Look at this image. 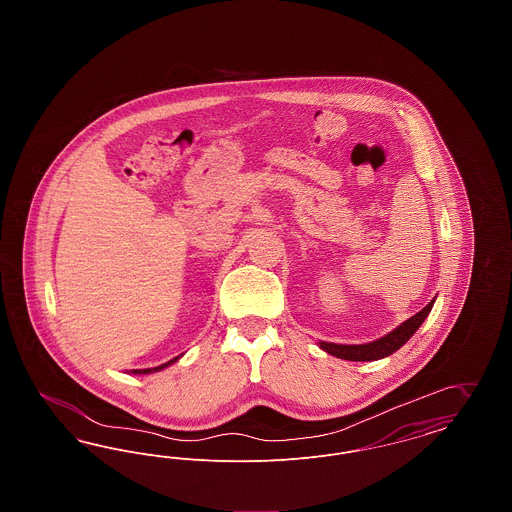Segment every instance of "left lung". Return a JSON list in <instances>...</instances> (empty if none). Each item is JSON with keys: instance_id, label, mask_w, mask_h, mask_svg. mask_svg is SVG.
Instances as JSON below:
<instances>
[{"instance_id": "obj_1", "label": "left lung", "mask_w": 512, "mask_h": 512, "mask_svg": "<svg viewBox=\"0 0 512 512\" xmlns=\"http://www.w3.org/2000/svg\"><path fill=\"white\" fill-rule=\"evenodd\" d=\"M434 307V299L414 317L405 320L401 326H397L393 332L388 336L380 338V340L372 341V343H365V345H338V343H328V341H320V347L338 357V359H345V361H378L384 359L391 353H395L399 347H403L407 341L411 340L414 332L420 328V324L424 322V318L430 315Z\"/></svg>"}]
</instances>
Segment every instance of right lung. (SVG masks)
<instances>
[{
  "label": "right lung",
  "instance_id": "obj_1",
  "mask_svg": "<svg viewBox=\"0 0 512 512\" xmlns=\"http://www.w3.org/2000/svg\"><path fill=\"white\" fill-rule=\"evenodd\" d=\"M178 361V357H174L172 361L169 363H165V365L155 366V368H144V370H132V374H149V372H157V370H163L165 366L172 365V363H176Z\"/></svg>",
  "mask_w": 512,
  "mask_h": 512
}]
</instances>
